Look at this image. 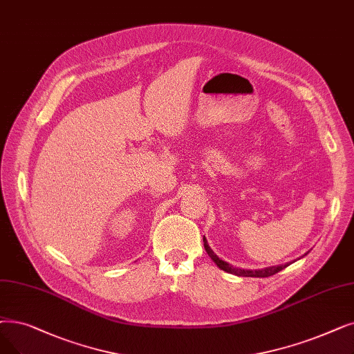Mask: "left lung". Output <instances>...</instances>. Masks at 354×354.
<instances>
[{"instance_id":"1","label":"left lung","mask_w":354,"mask_h":354,"mask_svg":"<svg viewBox=\"0 0 354 354\" xmlns=\"http://www.w3.org/2000/svg\"><path fill=\"white\" fill-rule=\"evenodd\" d=\"M204 248H205V252L208 253V256L214 260V263L217 265L220 269L228 272V273H233V274H237V276H252V278H268V276H272L274 273L281 272L282 269H285L288 266L286 265H279V266H272V268H266V269H260V270H248V269H239V268H234L232 265H228L227 262H224V260H221L217 254H215L211 248L208 245V241L207 239L204 237Z\"/></svg>"}]
</instances>
